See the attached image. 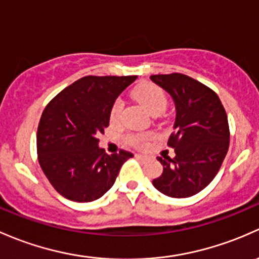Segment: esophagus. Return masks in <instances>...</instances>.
Returning <instances> with one entry per match:
<instances>
[{
    "instance_id": "34e87169",
    "label": "esophagus",
    "mask_w": 259,
    "mask_h": 259,
    "mask_svg": "<svg viewBox=\"0 0 259 259\" xmlns=\"http://www.w3.org/2000/svg\"><path fill=\"white\" fill-rule=\"evenodd\" d=\"M136 157L140 159H143V161H145V159H147V156H143V154H136Z\"/></svg>"
}]
</instances>
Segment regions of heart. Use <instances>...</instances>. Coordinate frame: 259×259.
Wrapping results in <instances>:
<instances>
[{"instance_id": "heart-1", "label": "heart", "mask_w": 259, "mask_h": 259, "mask_svg": "<svg viewBox=\"0 0 259 259\" xmlns=\"http://www.w3.org/2000/svg\"><path fill=\"white\" fill-rule=\"evenodd\" d=\"M132 96L135 97L136 101L141 103L143 107L147 110L152 116H158L162 112L166 110L167 107V96L163 92L161 87H158L154 83H146L140 84L133 90ZM122 107L123 103L121 100H116L111 106L110 110V122L111 124L118 123L119 117H121ZM149 140L148 135H143V133H136V135H128L126 137L127 143L133 147H142L145 143Z\"/></svg>"}]
</instances>
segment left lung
Masks as SVG:
<instances>
[{"label": "left lung", "mask_w": 259, "mask_h": 259, "mask_svg": "<svg viewBox=\"0 0 259 259\" xmlns=\"http://www.w3.org/2000/svg\"><path fill=\"white\" fill-rule=\"evenodd\" d=\"M149 78L172 96L177 111L167 143L176 157H157L163 172L152 183L172 198L191 197L206 188L222 166L229 147L227 113L217 93L192 77L169 73Z\"/></svg>", "instance_id": "8db88e82"}]
</instances>
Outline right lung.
Here are the masks:
<instances>
[{
	"label": "right lung",
	"instance_id": "1",
	"mask_svg": "<svg viewBox=\"0 0 259 259\" xmlns=\"http://www.w3.org/2000/svg\"><path fill=\"white\" fill-rule=\"evenodd\" d=\"M136 76H86L61 91L45 107L37 128V158L52 187L70 201L92 202L113 186L133 157L98 147L110 110Z\"/></svg>",
	"mask_w": 259,
	"mask_h": 259
}]
</instances>
